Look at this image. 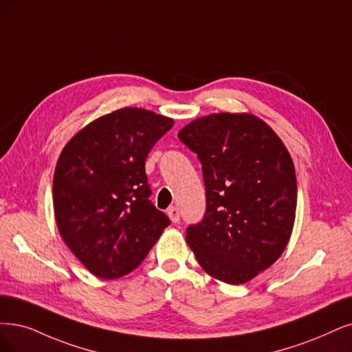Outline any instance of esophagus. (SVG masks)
I'll return each mask as SVG.
<instances>
[{"label": "esophagus", "mask_w": 352, "mask_h": 352, "mask_svg": "<svg viewBox=\"0 0 352 352\" xmlns=\"http://www.w3.org/2000/svg\"><path fill=\"white\" fill-rule=\"evenodd\" d=\"M168 216L171 219L173 223H178L179 222V210L177 207H169L168 209Z\"/></svg>", "instance_id": "esophagus-1"}]
</instances>
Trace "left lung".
<instances>
[{"label": "left lung", "instance_id": "obj_1", "mask_svg": "<svg viewBox=\"0 0 352 352\" xmlns=\"http://www.w3.org/2000/svg\"><path fill=\"white\" fill-rule=\"evenodd\" d=\"M178 138L199 155L207 201L203 222L187 229L186 241L210 277L248 283L274 264L290 241L297 206L292 156L251 113L197 117Z\"/></svg>", "mask_w": 352, "mask_h": 352}]
</instances>
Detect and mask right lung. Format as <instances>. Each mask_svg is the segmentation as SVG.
Segmentation results:
<instances>
[{
    "label": "right lung",
    "mask_w": 352,
    "mask_h": 352,
    "mask_svg": "<svg viewBox=\"0 0 352 352\" xmlns=\"http://www.w3.org/2000/svg\"><path fill=\"white\" fill-rule=\"evenodd\" d=\"M173 126L171 117L124 107L100 116L63 146L54 174L56 226L96 277L132 272L171 223L149 200L145 161Z\"/></svg>",
    "instance_id": "obj_1"
}]
</instances>
